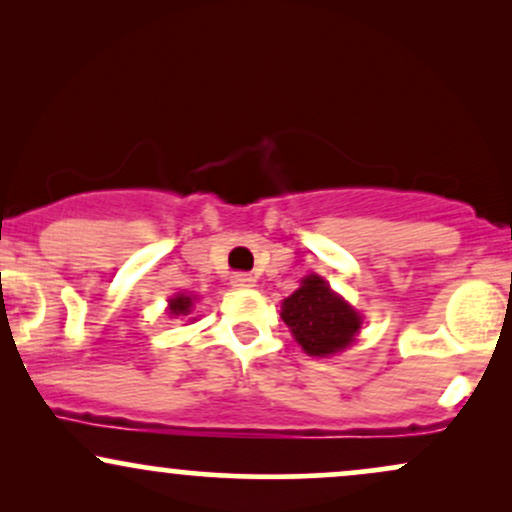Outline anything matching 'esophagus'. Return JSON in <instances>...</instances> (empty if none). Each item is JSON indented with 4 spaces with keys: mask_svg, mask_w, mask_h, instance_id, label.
<instances>
[{
    "mask_svg": "<svg viewBox=\"0 0 512 512\" xmlns=\"http://www.w3.org/2000/svg\"><path fill=\"white\" fill-rule=\"evenodd\" d=\"M231 286L233 289H252L255 286V276L248 272H236L231 276Z\"/></svg>",
    "mask_w": 512,
    "mask_h": 512,
    "instance_id": "esophagus-1",
    "label": "esophagus"
}]
</instances>
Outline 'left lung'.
Listing matches in <instances>:
<instances>
[{
	"instance_id": "8db88e82",
	"label": "left lung",
	"mask_w": 512,
	"mask_h": 512,
	"mask_svg": "<svg viewBox=\"0 0 512 512\" xmlns=\"http://www.w3.org/2000/svg\"><path fill=\"white\" fill-rule=\"evenodd\" d=\"M281 320L289 325L308 356H332L354 344L361 315L354 305L330 289L322 276L308 274L296 291L281 303Z\"/></svg>"
}]
</instances>
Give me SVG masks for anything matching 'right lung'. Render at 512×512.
Listing matches in <instances>:
<instances>
[{"label":"right lung","instance_id":"obj_1","mask_svg":"<svg viewBox=\"0 0 512 512\" xmlns=\"http://www.w3.org/2000/svg\"><path fill=\"white\" fill-rule=\"evenodd\" d=\"M195 303H197V298L190 296V293H178V296H173L168 301V315L170 317L190 315L192 310H195ZM192 320H195V317H192Z\"/></svg>","mask_w":512,"mask_h":512}]
</instances>
